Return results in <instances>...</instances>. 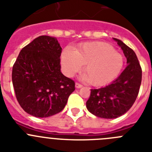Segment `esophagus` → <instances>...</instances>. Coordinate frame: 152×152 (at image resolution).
I'll use <instances>...</instances> for the list:
<instances>
[{
  "mask_svg": "<svg viewBox=\"0 0 152 152\" xmlns=\"http://www.w3.org/2000/svg\"><path fill=\"white\" fill-rule=\"evenodd\" d=\"M75 87H76L77 88H82V85H81L80 84H79V83L76 82L75 83Z\"/></svg>",
  "mask_w": 152,
  "mask_h": 152,
  "instance_id": "esophagus-1",
  "label": "esophagus"
}]
</instances>
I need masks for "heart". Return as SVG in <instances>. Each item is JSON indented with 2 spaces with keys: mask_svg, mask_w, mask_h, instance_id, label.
<instances>
[{
  "mask_svg": "<svg viewBox=\"0 0 152 152\" xmlns=\"http://www.w3.org/2000/svg\"><path fill=\"white\" fill-rule=\"evenodd\" d=\"M64 74L68 77L80 72L84 64V78L91 84L100 86L117 77L123 65L122 55L104 42H86L74 50L69 47L61 56Z\"/></svg>",
  "mask_w": 152,
  "mask_h": 152,
  "instance_id": "1",
  "label": "heart"
}]
</instances>
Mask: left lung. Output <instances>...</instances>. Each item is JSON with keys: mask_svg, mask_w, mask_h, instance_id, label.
I'll return each instance as SVG.
<instances>
[{"mask_svg": "<svg viewBox=\"0 0 152 152\" xmlns=\"http://www.w3.org/2000/svg\"><path fill=\"white\" fill-rule=\"evenodd\" d=\"M113 39L123 51L127 65L110 84L91 89L86 103L89 112L103 119H115L126 113L135 103L142 82V68L135 52L121 40Z\"/></svg>", "mask_w": 152, "mask_h": 152, "instance_id": "1", "label": "left lung"}]
</instances>
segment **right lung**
I'll return each mask as SVG.
<instances>
[{"mask_svg":"<svg viewBox=\"0 0 152 152\" xmlns=\"http://www.w3.org/2000/svg\"><path fill=\"white\" fill-rule=\"evenodd\" d=\"M61 47L57 39L41 36L20 51L12 70L17 100L25 112L49 117L61 112L75 90L61 72Z\"/></svg>","mask_w":152,"mask_h":152,"instance_id":"add662e5","label":"right lung"}]
</instances>
